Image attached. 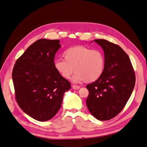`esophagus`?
Wrapping results in <instances>:
<instances>
[{
	"label": "esophagus",
	"instance_id": "obj_1",
	"mask_svg": "<svg viewBox=\"0 0 147 147\" xmlns=\"http://www.w3.org/2000/svg\"><path fill=\"white\" fill-rule=\"evenodd\" d=\"M80 88V86H77V85H73V90H78Z\"/></svg>",
	"mask_w": 147,
	"mask_h": 147
}]
</instances>
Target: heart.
Masks as SVG:
<instances>
[{"instance_id": "heart-1", "label": "heart", "mask_w": 147, "mask_h": 147, "mask_svg": "<svg viewBox=\"0 0 147 147\" xmlns=\"http://www.w3.org/2000/svg\"><path fill=\"white\" fill-rule=\"evenodd\" d=\"M63 56L65 61L57 59L54 62L55 69L63 78H70L74 71L76 73L73 77L74 82L85 81L92 83L98 80L104 71V56L98 50L75 46L66 50Z\"/></svg>"}]
</instances>
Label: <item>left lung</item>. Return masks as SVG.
<instances>
[{
    "label": "left lung",
    "instance_id": "obj_1",
    "mask_svg": "<svg viewBox=\"0 0 147 147\" xmlns=\"http://www.w3.org/2000/svg\"><path fill=\"white\" fill-rule=\"evenodd\" d=\"M104 52L103 73L86 85V104L90 113L100 121L114 117L123 110L133 92L135 74L129 56L119 45L104 39L94 40Z\"/></svg>",
    "mask_w": 147,
    "mask_h": 147
}]
</instances>
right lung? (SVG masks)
<instances>
[{
    "label": "right lung",
    "mask_w": 147,
    "mask_h": 147,
    "mask_svg": "<svg viewBox=\"0 0 147 147\" xmlns=\"http://www.w3.org/2000/svg\"><path fill=\"white\" fill-rule=\"evenodd\" d=\"M60 40L40 39L28 47L16 62L12 81L18 105L39 121L57 113L71 84L54 68V57Z\"/></svg>",
    "instance_id": "add662e5"
}]
</instances>
